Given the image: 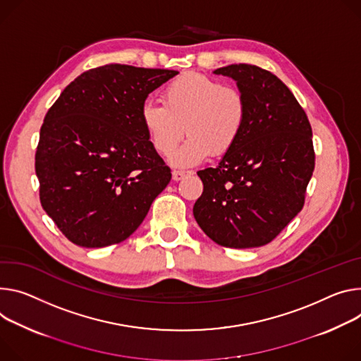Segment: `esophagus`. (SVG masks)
<instances>
[{"mask_svg": "<svg viewBox=\"0 0 361 361\" xmlns=\"http://www.w3.org/2000/svg\"><path fill=\"white\" fill-rule=\"evenodd\" d=\"M190 174H192V171L174 170V171H173V180H174V181H180V180H183L185 176H190Z\"/></svg>", "mask_w": 361, "mask_h": 361, "instance_id": "esophagus-1", "label": "esophagus"}]
</instances>
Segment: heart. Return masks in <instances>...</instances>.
I'll use <instances>...</instances> for the list:
<instances>
[{"label":"heart","instance_id":"heart-1","mask_svg":"<svg viewBox=\"0 0 361 361\" xmlns=\"http://www.w3.org/2000/svg\"><path fill=\"white\" fill-rule=\"evenodd\" d=\"M161 102L142 105L141 125L155 151L164 157L173 154L186 129L188 141L171 157L178 167L195 166L210 154L231 152L249 119L240 89L200 73H184L167 83Z\"/></svg>","mask_w":361,"mask_h":361}]
</instances>
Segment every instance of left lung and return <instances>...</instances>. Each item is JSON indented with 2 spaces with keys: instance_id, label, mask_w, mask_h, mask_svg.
<instances>
[{
  "instance_id": "1",
  "label": "left lung",
  "mask_w": 361,
  "mask_h": 361,
  "mask_svg": "<svg viewBox=\"0 0 361 361\" xmlns=\"http://www.w3.org/2000/svg\"><path fill=\"white\" fill-rule=\"evenodd\" d=\"M214 73L238 82L249 119L219 166L197 173L203 192L192 207L194 219L220 246L259 247L272 242L304 207L315 167L311 123L271 72L239 63Z\"/></svg>"
}]
</instances>
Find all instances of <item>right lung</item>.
Here are the masks:
<instances>
[{"instance_id":"obj_1","label":"right lung","mask_w":361,"mask_h":361,"mask_svg":"<svg viewBox=\"0 0 361 361\" xmlns=\"http://www.w3.org/2000/svg\"><path fill=\"white\" fill-rule=\"evenodd\" d=\"M177 73L105 64L78 76L47 111L36 151L40 203L72 243L123 242L170 183L140 114Z\"/></svg>"}]
</instances>
